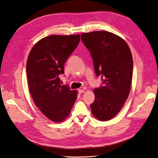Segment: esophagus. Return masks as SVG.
Returning <instances> with one entry per match:
<instances>
[{
  "mask_svg": "<svg viewBox=\"0 0 158 158\" xmlns=\"http://www.w3.org/2000/svg\"><path fill=\"white\" fill-rule=\"evenodd\" d=\"M78 91H79V94H83V93H84V92H85V90H83V89H79Z\"/></svg>",
  "mask_w": 158,
  "mask_h": 158,
  "instance_id": "1",
  "label": "esophagus"
}]
</instances>
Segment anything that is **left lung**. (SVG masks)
<instances>
[{"label":"left lung","instance_id":"left-lung-1","mask_svg":"<svg viewBox=\"0 0 158 158\" xmlns=\"http://www.w3.org/2000/svg\"><path fill=\"white\" fill-rule=\"evenodd\" d=\"M81 40L90 52L95 73L101 76L103 83L93 91L92 114L99 120H109L120 111L130 94L133 66L131 52L124 39L107 31L82 33Z\"/></svg>","mask_w":158,"mask_h":158}]
</instances>
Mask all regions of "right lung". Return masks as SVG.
<instances>
[{"mask_svg":"<svg viewBox=\"0 0 158 158\" xmlns=\"http://www.w3.org/2000/svg\"><path fill=\"white\" fill-rule=\"evenodd\" d=\"M80 34L51 35L32 47L27 61L28 89L34 103L50 120L61 122L69 115L77 99V90L62 85L58 75L77 48Z\"/></svg>","mask_w":158,"mask_h":158,"instance_id":"obj_1","label":"right lung"}]
</instances>
